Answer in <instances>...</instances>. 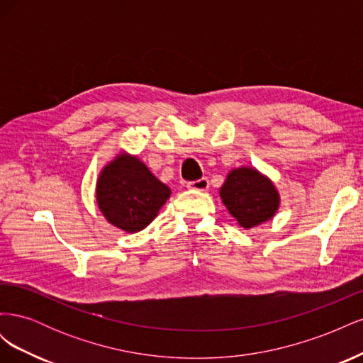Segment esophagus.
Instances as JSON below:
<instances>
[{"label":"esophagus","mask_w":363,"mask_h":363,"mask_svg":"<svg viewBox=\"0 0 363 363\" xmlns=\"http://www.w3.org/2000/svg\"><path fill=\"white\" fill-rule=\"evenodd\" d=\"M208 188V180L206 177L200 179V180H195V182H189L188 183V189H194V191H207Z\"/></svg>","instance_id":"obj_1"}]
</instances>
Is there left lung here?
Listing matches in <instances>:
<instances>
[{
	"label": "left lung",
	"instance_id": "1",
	"mask_svg": "<svg viewBox=\"0 0 363 363\" xmlns=\"http://www.w3.org/2000/svg\"><path fill=\"white\" fill-rule=\"evenodd\" d=\"M219 196L228 213L245 230L269 221L280 207V194L276 184L251 167L230 171L219 188Z\"/></svg>",
	"mask_w": 363,
	"mask_h": 363
}]
</instances>
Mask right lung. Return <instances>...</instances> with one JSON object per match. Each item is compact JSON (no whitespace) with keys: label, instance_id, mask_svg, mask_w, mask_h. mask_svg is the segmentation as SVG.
Wrapping results in <instances>:
<instances>
[{"label":"right lung","instance_id":"right-lung-1","mask_svg":"<svg viewBox=\"0 0 363 363\" xmlns=\"http://www.w3.org/2000/svg\"><path fill=\"white\" fill-rule=\"evenodd\" d=\"M95 196L108 224L138 233L157 216L171 189L138 156L119 151L98 174Z\"/></svg>","mask_w":363,"mask_h":363}]
</instances>
